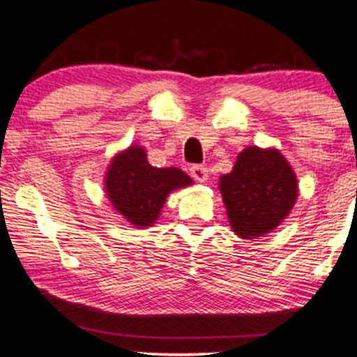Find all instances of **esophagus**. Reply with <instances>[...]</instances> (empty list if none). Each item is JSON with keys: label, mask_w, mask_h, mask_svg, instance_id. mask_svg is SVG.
Listing matches in <instances>:
<instances>
[{"label": "esophagus", "mask_w": 357, "mask_h": 357, "mask_svg": "<svg viewBox=\"0 0 357 357\" xmlns=\"http://www.w3.org/2000/svg\"><path fill=\"white\" fill-rule=\"evenodd\" d=\"M190 173L198 183H206L208 176H210V173H208V167H204V166H192L190 169Z\"/></svg>", "instance_id": "1"}]
</instances>
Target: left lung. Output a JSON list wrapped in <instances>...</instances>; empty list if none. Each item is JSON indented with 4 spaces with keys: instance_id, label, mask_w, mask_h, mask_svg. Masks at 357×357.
<instances>
[{
    "instance_id": "left-lung-1",
    "label": "left lung",
    "mask_w": 357,
    "mask_h": 357,
    "mask_svg": "<svg viewBox=\"0 0 357 357\" xmlns=\"http://www.w3.org/2000/svg\"><path fill=\"white\" fill-rule=\"evenodd\" d=\"M218 188L231 230L248 240L275 230L298 196L297 176L275 147L248 146L241 151Z\"/></svg>"
}]
</instances>
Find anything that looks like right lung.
<instances>
[{
	"mask_svg": "<svg viewBox=\"0 0 357 357\" xmlns=\"http://www.w3.org/2000/svg\"><path fill=\"white\" fill-rule=\"evenodd\" d=\"M192 179L178 167H154L146 149L130 144L110 159L104 190L110 204L134 228L153 227L169 192L191 186Z\"/></svg>",
	"mask_w": 357,
	"mask_h": 357,
	"instance_id": "add662e5",
	"label": "right lung"
}]
</instances>
